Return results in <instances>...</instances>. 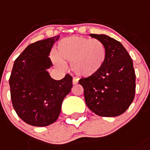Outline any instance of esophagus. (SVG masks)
Listing matches in <instances>:
<instances>
[{"mask_svg":"<svg viewBox=\"0 0 150 150\" xmlns=\"http://www.w3.org/2000/svg\"><path fill=\"white\" fill-rule=\"evenodd\" d=\"M78 81H79V79H78V78H76V77H74L73 80H72V83H73V84H76V83H78Z\"/></svg>","mask_w":150,"mask_h":150,"instance_id":"34e87169","label":"esophagus"}]
</instances>
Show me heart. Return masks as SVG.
Segmentation results:
<instances>
[{"instance_id": "1", "label": "heart", "mask_w": 150, "mask_h": 150, "mask_svg": "<svg viewBox=\"0 0 150 150\" xmlns=\"http://www.w3.org/2000/svg\"><path fill=\"white\" fill-rule=\"evenodd\" d=\"M56 64L63 68L62 63L70 62L71 69L81 77L97 73L104 64L107 51L103 43L97 39L72 36L61 40L55 51Z\"/></svg>"}]
</instances>
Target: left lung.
<instances>
[{
	"instance_id": "8db88e82",
	"label": "left lung",
	"mask_w": 150,
	"mask_h": 150,
	"mask_svg": "<svg viewBox=\"0 0 150 150\" xmlns=\"http://www.w3.org/2000/svg\"><path fill=\"white\" fill-rule=\"evenodd\" d=\"M90 36L103 43L107 57L97 73L79 80L83 87L85 101L89 110L98 115L118 116L129 108L135 98L133 63L119 41L105 35Z\"/></svg>"
}]
</instances>
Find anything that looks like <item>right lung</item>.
Listing matches in <instances>:
<instances>
[{"mask_svg": "<svg viewBox=\"0 0 150 150\" xmlns=\"http://www.w3.org/2000/svg\"><path fill=\"white\" fill-rule=\"evenodd\" d=\"M59 36L31 43L14 63L9 78L12 106L18 117L35 127H46L58 119L61 103L72 87V77L67 74L55 81L46 69Z\"/></svg>", "mask_w": 150, "mask_h": 150, "instance_id": "right-lung-1", "label": "right lung"}]
</instances>
